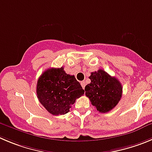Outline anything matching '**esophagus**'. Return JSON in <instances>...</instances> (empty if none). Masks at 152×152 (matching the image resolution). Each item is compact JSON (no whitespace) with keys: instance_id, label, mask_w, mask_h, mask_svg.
I'll list each match as a JSON object with an SVG mask.
<instances>
[{"instance_id":"esophagus-1","label":"esophagus","mask_w":152,"mask_h":152,"mask_svg":"<svg viewBox=\"0 0 152 152\" xmlns=\"http://www.w3.org/2000/svg\"><path fill=\"white\" fill-rule=\"evenodd\" d=\"M81 86H82L83 89L85 88V87H86V83H85L84 81H83V82H81Z\"/></svg>"}]
</instances>
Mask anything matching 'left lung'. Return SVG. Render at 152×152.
<instances>
[{"mask_svg":"<svg viewBox=\"0 0 152 152\" xmlns=\"http://www.w3.org/2000/svg\"><path fill=\"white\" fill-rule=\"evenodd\" d=\"M91 83L85 88L86 95L97 111L108 113L118 103L122 96V86L115 77L103 69L93 72L89 76Z\"/></svg>","mask_w":152,"mask_h":152,"instance_id":"1","label":"left lung"}]
</instances>
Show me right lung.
<instances>
[{"instance_id":"obj_1","label":"right lung","mask_w":152,"mask_h":152,"mask_svg":"<svg viewBox=\"0 0 152 152\" xmlns=\"http://www.w3.org/2000/svg\"><path fill=\"white\" fill-rule=\"evenodd\" d=\"M84 92L75 76L65 73L63 66L48 69L39 76L37 84L38 100L53 115L67 113Z\"/></svg>"}]
</instances>
